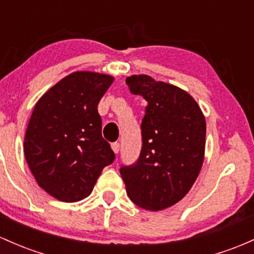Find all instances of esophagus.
I'll use <instances>...</instances> for the list:
<instances>
[{"mask_svg":"<svg viewBox=\"0 0 254 254\" xmlns=\"http://www.w3.org/2000/svg\"><path fill=\"white\" fill-rule=\"evenodd\" d=\"M112 150L114 153H116V154H118V152H119V149H121V144L118 143V142H114V143H112Z\"/></svg>","mask_w":254,"mask_h":254,"instance_id":"1","label":"esophagus"}]
</instances>
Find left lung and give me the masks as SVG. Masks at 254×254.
<instances>
[{
    "instance_id": "1",
    "label": "left lung",
    "mask_w": 254,
    "mask_h": 254,
    "mask_svg": "<svg viewBox=\"0 0 254 254\" xmlns=\"http://www.w3.org/2000/svg\"><path fill=\"white\" fill-rule=\"evenodd\" d=\"M130 91L148 105L142 119L140 158L122 166L127 193L138 207L161 211L190 190L205 157L206 121L200 106L183 89L147 74L127 78Z\"/></svg>"
}]
</instances>
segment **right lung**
Returning a JSON list of instances; mask_svg holds the SVG:
<instances>
[{"label": "right lung", "mask_w": 254, "mask_h": 254, "mask_svg": "<svg viewBox=\"0 0 254 254\" xmlns=\"http://www.w3.org/2000/svg\"><path fill=\"white\" fill-rule=\"evenodd\" d=\"M113 80L110 74L73 72L35 105L24 138L25 159L38 186L60 201L88 196L105 166L113 163L97 112Z\"/></svg>", "instance_id": "1"}]
</instances>
